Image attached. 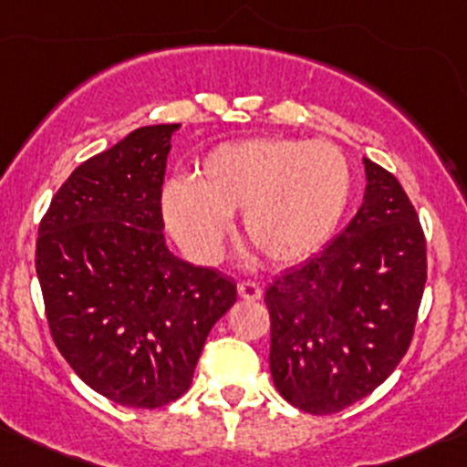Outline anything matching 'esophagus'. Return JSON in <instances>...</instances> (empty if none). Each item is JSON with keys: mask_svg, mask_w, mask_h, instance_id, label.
<instances>
[{"mask_svg": "<svg viewBox=\"0 0 467 467\" xmlns=\"http://www.w3.org/2000/svg\"><path fill=\"white\" fill-rule=\"evenodd\" d=\"M238 296H240V299H244V301H258L263 296V290H261V285H258V283L244 281V283H240V285H238Z\"/></svg>", "mask_w": 467, "mask_h": 467, "instance_id": "34e87169", "label": "esophagus"}]
</instances>
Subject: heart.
I'll return each instance as SVG.
<instances>
[{"label":"heart","mask_w":467,"mask_h":467,"mask_svg":"<svg viewBox=\"0 0 467 467\" xmlns=\"http://www.w3.org/2000/svg\"><path fill=\"white\" fill-rule=\"evenodd\" d=\"M350 191L353 171L335 143L243 139L206 152L193 184L168 182L161 209L168 232L195 261L218 258L229 215L243 211L247 243L276 265H295L328 243Z\"/></svg>","instance_id":"obj_1"}]
</instances>
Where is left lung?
<instances>
[{
  "label": "left lung",
  "mask_w": 467,
  "mask_h": 467,
  "mask_svg": "<svg viewBox=\"0 0 467 467\" xmlns=\"http://www.w3.org/2000/svg\"><path fill=\"white\" fill-rule=\"evenodd\" d=\"M362 206L306 265L274 278L269 371L296 410L335 413L405 358L427 278L425 235L400 182L364 157Z\"/></svg>",
  "instance_id": "8db88e82"
}]
</instances>
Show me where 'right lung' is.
<instances>
[{"mask_svg":"<svg viewBox=\"0 0 467 467\" xmlns=\"http://www.w3.org/2000/svg\"><path fill=\"white\" fill-rule=\"evenodd\" d=\"M180 123L143 126L80 163L40 223L47 321L76 376L108 400L155 410L193 379L235 283L168 249L161 184Z\"/></svg>","mask_w":467,"mask_h":467,"instance_id":"right-lung-1","label":"right lung"}]
</instances>
